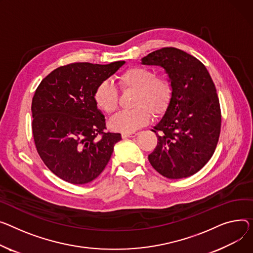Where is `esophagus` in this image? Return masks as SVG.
Returning a JSON list of instances; mask_svg holds the SVG:
<instances>
[{
  "label": "esophagus",
  "instance_id": "obj_1",
  "mask_svg": "<svg viewBox=\"0 0 253 253\" xmlns=\"http://www.w3.org/2000/svg\"><path fill=\"white\" fill-rule=\"evenodd\" d=\"M137 133L136 132H131V133H122V137L123 138H128V137H134L136 136Z\"/></svg>",
  "mask_w": 253,
  "mask_h": 253
}]
</instances>
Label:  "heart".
Instances as JSON below:
<instances>
[{
  "label": "heart",
  "instance_id": "1",
  "mask_svg": "<svg viewBox=\"0 0 253 253\" xmlns=\"http://www.w3.org/2000/svg\"><path fill=\"white\" fill-rule=\"evenodd\" d=\"M121 90H135L134 109L120 112L110 122L115 131L131 133L146 125L151 114L159 117L169 108L173 85L167 76L157 75L155 70L143 66H133L117 77ZM93 98L96 106L106 114H113L119 107V92L114 84L104 81L96 86Z\"/></svg>",
  "mask_w": 253,
  "mask_h": 253
}]
</instances>
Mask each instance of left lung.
I'll list each match as a JSON object with an SVG mask.
<instances>
[{
	"label": "left lung",
	"instance_id": "obj_1",
	"mask_svg": "<svg viewBox=\"0 0 253 253\" xmlns=\"http://www.w3.org/2000/svg\"><path fill=\"white\" fill-rule=\"evenodd\" d=\"M141 61L163 67L173 85L170 106L151 130L158 144L148 161L164 177H189L211 160L220 137L222 115L214 83L203 63L176 47H162Z\"/></svg>",
	"mask_w": 253,
	"mask_h": 253
}]
</instances>
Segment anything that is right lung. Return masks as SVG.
<instances>
[{
  "mask_svg": "<svg viewBox=\"0 0 253 253\" xmlns=\"http://www.w3.org/2000/svg\"><path fill=\"white\" fill-rule=\"evenodd\" d=\"M124 63L61 66L38 86L31 104L33 139L44 165L62 180L75 185L91 182L121 140L120 133L105 132V116L93 93Z\"/></svg>",
  "mask_w": 253,
  "mask_h": 253,
  "instance_id": "obj_1",
  "label": "right lung"
}]
</instances>
